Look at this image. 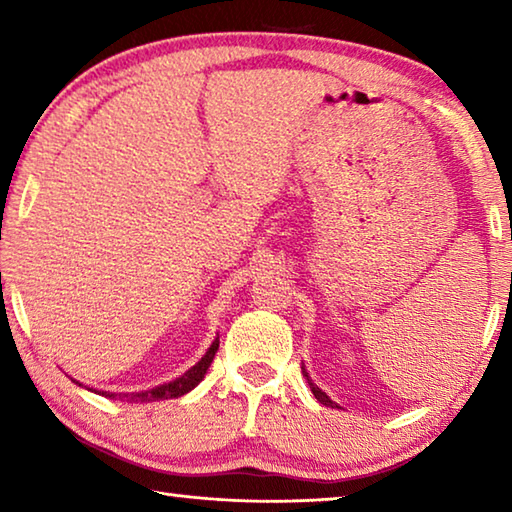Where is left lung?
Wrapping results in <instances>:
<instances>
[{
  "label": "left lung",
  "instance_id": "8db88e82",
  "mask_svg": "<svg viewBox=\"0 0 512 512\" xmlns=\"http://www.w3.org/2000/svg\"><path fill=\"white\" fill-rule=\"evenodd\" d=\"M302 375H305L307 377V381H309V386H311V393H314V397H316V400L320 402V404H325V406H332V409H334V406H336V402H332V400H329V397L323 393V391H320V388L314 384V381H311L309 379V372L305 370V368H302Z\"/></svg>",
  "mask_w": 512,
  "mask_h": 512
}]
</instances>
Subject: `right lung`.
Segmentation results:
<instances>
[{
    "instance_id": "1",
    "label": "right lung",
    "mask_w": 512,
    "mask_h": 512,
    "mask_svg": "<svg viewBox=\"0 0 512 512\" xmlns=\"http://www.w3.org/2000/svg\"><path fill=\"white\" fill-rule=\"evenodd\" d=\"M216 350H219V339H214V343L207 348V352L203 354V359L196 363L194 368H189L185 375L176 377L173 381H169V384H160L151 388V391H140V393H110V391H94L99 395H106L110 397V400H121V402H155V400H171V397H180L192 391L194 386H198V381H201L205 377L207 368H210V363L214 361V354ZM79 384V381H76ZM83 386V384H79ZM88 391H92V388H88Z\"/></svg>"
}]
</instances>
